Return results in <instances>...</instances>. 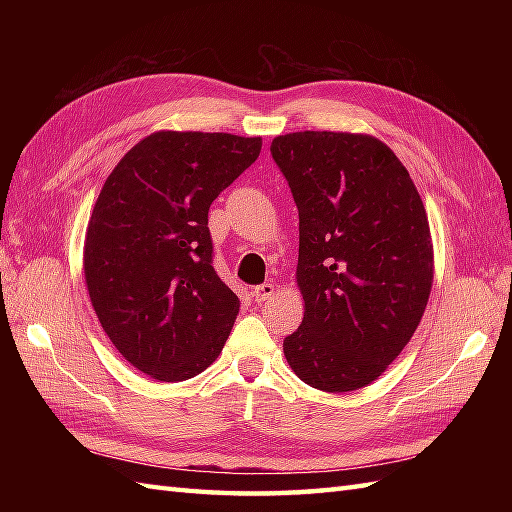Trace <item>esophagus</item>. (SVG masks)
I'll list each match as a JSON object with an SVG mask.
<instances>
[{"label": "esophagus", "mask_w": 512, "mask_h": 512, "mask_svg": "<svg viewBox=\"0 0 512 512\" xmlns=\"http://www.w3.org/2000/svg\"><path fill=\"white\" fill-rule=\"evenodd\" d=\"M275 290H277L275 284H262V286H257V288L253 290V297H255V301L264 303V301H268V299H273Z\"/></svg>", "instance_id": "esophagus-1"}]
</instances>
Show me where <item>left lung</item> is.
Wrapping results in <instances>:
<instances>
[{"mask_svg":"<svg viewBox=\"0 0 512 512\" xmlns=\"http://www.w3.org/2000/svg\"><path fill=\"white\" fill-rule=\"evenodd\" d=\"M270 154L299 209L303 321L284 354L303 383L367 387L405 350L427 308L433 242L409 171L383 140L350 132L277 136Z\"/></svg>","mask_w":512,"mask_h":512,"instance_id":"1","label":"left lung"}]
</instances>
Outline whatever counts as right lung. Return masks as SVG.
Listing matches in <instances>:
<instances>
[{"label": "right lung", "mask_w": 512, "mask_h": 512, "mask_svg": "<svg viewBox=\"0 0 512 512\" xmlns=\"http://www.w3.org/2000/svg\"><path fill=\"white\" fill-rule=\"evenodd\" d=\"M259 151V136L162 129L107 176L83 273L105 334L138 372L178 383L220 356L239 299L213 268L209 206Z\"/></svg>", "instance_id": "right-lung-1"}]
</instances>
